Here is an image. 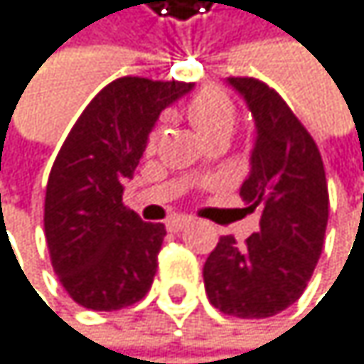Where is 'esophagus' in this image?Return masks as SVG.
<instances>
[{"instance_id":"esophagus-1","label":"esophagus","mask_w":364,"mask_h":364,"mask_svg":"<svg viewBox=\"0 0 364 364\" xmlns=\"http://www.w3.org/2000/svg\"><path fill=\"white\" fill-rule=\"evenodd\" d=\"M188 225H191V216H173V218L167 220V229L171 233H178V231L186 229Z\"/></svg>"}]
</instances>
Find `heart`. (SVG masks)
<instances>
[{
	"mask_svg": "<svg viewBox=\"0 0 364 364\" xmlns=\"http://www.w3.org/2000/svg\"><path fill=\"white\" fill-rule=\"evenodd\" d=\"M188 122L197 129V133L208 139L212 135L218 133H229L235 127V105L231 101V97L220 89H203L197 95H193L184 107ZM156 144V135L150 133L148 141H146V150H154Z\"/></svg>",
	"mask_w": 364,
	"mask_h": 364,
	"instance_id": "heart-1",
	"label": "heart"
}]
</instances>
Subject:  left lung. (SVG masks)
Segmentation results:
<instances>
[{
	"label": "left lung",
	"instance_id": "1",
	"mask_svg": "<svg viewBox=\"0 0 364 364\" xmlns=\"http://www.w3.org/2000/svg\"><path fill=\"white\" fill-rule=\"evenodd\" d=\"M244 95L257 144L250 176L240 188L259 231L244 246L223 235L203 265L210 303L235 318H269L305 290L322 255L328 188L320 150L288 103L257 78H229Z\"/></svg>",
	"mask_w": 364,
	"mask_h": 364
}]
</instances>
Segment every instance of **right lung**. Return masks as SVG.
Segmentation results:
<instances>
[{"label": "right lung", "mask_w": 364, "mask_h": 364, "mask_svg": "<svg viewBox=\"0 0 364 364\" xmlns=\"http://www.w3.org/2000/svg\"><path fill=\"white\" fill-rule=\"evenodd\" d=\"M193 89L122 76L103 87L65 137L46 184L44 233L68 294L92 311H116L146 296L165 225L144 223L122 203L159 114Z\"/></svg>", "instance_id": "obj_1"}]
</instances>
